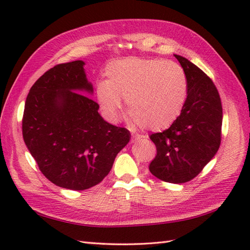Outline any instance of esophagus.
<instances>
[{"label":"esophagus","mask_w":250,"mask_h":250,"mask_svg":"<svg viewBox=\"0 0 250 250\" xmlns=\"http://www.w3.org/2000/svg\"><path fill=\"white\" fill-rule=\"evenodd\" d=\"M143 139H144V136H143V135L133 134V135H132V140H131V142H132V143H134V142H136V141H140V140H143Z\"/></svg>","instance_id":"esophagus-1"}]
</instances>
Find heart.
<instances>
[{
	"label": "heart",
	"instance_id": "b5f03b06",
	"mask_svg": "<svg viewBox=\"0 0 250 250\" xmlns=\"http://www.w3.org/2000/svg\"><path fill=\"white\" fill-rule=\"evenodd\" d=\"M107 81H100L95 98L110 122L120 118L121 97L129 106V120L152 130L168 128L177 119L187 98V78L182 66L172 61L124 58L110 61Z\"/></svg>",
	"mask_w": 250,
	"mask_h": 250
}]
</instances>
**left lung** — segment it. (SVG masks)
Listing matches in <instances>:
<instances>
[{
  "mask_svg": "<svg viewBox=\"0 0 250 250\" xmlns=\"http://www.w3.org/2000/svg\"><path fill=\"white\" fill-rule=\"evenodd\" d=\"M174 56L187 78V99L172 125L150 135L157 156L149 171L163 182L183 184L194 178L218 151L222 106L211 79L188 59Z\"/></svg>",
  "mask_w": 250,
  "mask_h": 250,
  "instance_id": "obj_1",
  "label": "left lung"
}]
</instances>
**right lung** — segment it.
Wrapping results in <instances>:
<instances>
[{
    "mask_svg": "<svg viewBox=\"0 0 250 250\" xmlns=\"http://www.w3.org/2000/svg\"><path fill=\"white\" fill-rule=\"evenodd\" d=\"M82 60L58 64L42 75L26 97L22 135L41 172L51 183L84 190L102 182L130 141L125 128L99 114Z\"/></svg>",
    "mask_w": 250,
    "mask_h": 250,
    "instance_id": "obj_1",
    "label": "right lung"
}]
</instances>
